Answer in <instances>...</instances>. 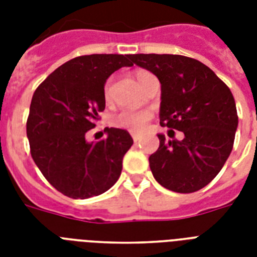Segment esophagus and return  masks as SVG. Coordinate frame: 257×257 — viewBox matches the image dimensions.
Listing matches in <instances>:
<instances>
[{
    "label": "esophagus",
    "instance_id": "1",
    "mask_svg": "<svg viewBox=\"0 0 257 257\" xmlns=\"http://www.w3.org/2000/svg\"><path fill=\"white\" fill-rule=\"evenodd\" d=\"M132 139L135 143H137L141 139V135H139V133H132Z\"/></svg>",
    "mask_w": 257,
    "mask_h": 257
}]
</instances>
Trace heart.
<instances>
[{
	"label": "heart",
	"mask_w": 257,
	"mask_h": 257,
	"mask_svg": "<svg viewBox=\"0 0 257 257\" xmlns=\"http://www.w3.org/2000/svg\"><path fill=\"white\" fill-rule=\"evenodd\" d=\"M148 73L144 70L137 72V80L140 81L143 76ZM104 97L106 101H110V81L105 84ZM152 118V112L149 109H124L116 113L112 118V122L117 128L128 129L131 132H141L147 126V122Z\"/></svg>",
	"instance_id": "1"
}]
</instances>
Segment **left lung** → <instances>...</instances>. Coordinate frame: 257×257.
I'll list each match as a JSON object with an SVG mask.
<instances>
[{
    "instance_id": "1",
    "label": "left lung",
    "mask_w": 257,
    "mask_h": 257,
    "mask_svg": "<svg viewBox=\"0 0 257 257\" xmlns=\"http://www.w3.org/2000/svg\"><path fill=\"white\" fill-rule=\"evenodd\" d=\"M161 84L160 124L184 133L183 140L157 137L149 156L156 181L169 191L192 193L215 179L233 148L239 124L235 98L212 69L179 54H132Z\"/></svg>"
}]
</instances>
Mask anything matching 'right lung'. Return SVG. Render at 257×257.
Segmentation results:
<instances>
[{
  "mask_svg": "<svg viewBox=\"0 0 257 257\" xmlns=\"http://www.w3.org/2000/svg\"><path fill=\"white\" fill-rule=\"evenodd\" d=\"M132 54H90L62 64L32 97L26 135L34 163L58 192L88 199L112 188L133 140L126 131L105 128L106 139L88 143L105 109L104 86L112 73L132 66Z\"/></svg>",
  "mask_w": 257,
  "mask_h": 257,
  "instance_id": "add662e5",
  "label": "right lung"
}]
</instances>
